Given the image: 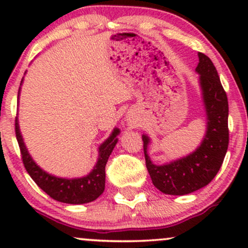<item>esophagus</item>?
<instances>
[{
    "label": "esophagus",
    "instance_id": "obj_1",
    "mask_svg": "<svg viewBox=\"0 0 248 248\" xmlns=\"http://www.w3.org/2000/svg\"><path fill=\"white\" fill-rule=\"evenodd\" d=\"M126 121H127V124H129L130 127L136 126V124H139V119L136 118V116L134 115V114H128L127 118H126Z\"/></svg>",
    "mask_w": 248,
    "mask_h": 248
}]
</instances>
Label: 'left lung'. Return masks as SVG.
Returning <instances> with one entry per match:
<instances>
[{
    "label": "left lung",
    "mask_w": 248,
    "mask_h": 248,
    "mask_svg": "<svg viewBox=\"0 0 248 248\" xmlns=\"http://www.w3.org/2000/svg\"><path fill=\"white\" fill-rule=\"evenodd\" d=\"M198 58L196 72L206 114V132L201 146L187 156L156 166L148 155L150 139L142 135L148 172L154 186L166 195H187L207 186L220 169L229 147L226 92L211 59L202 52H198Z\"/></svg>",
    "instance_id": "obj_1"
}]
</instances>
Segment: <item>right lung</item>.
I'll return each instance as SVG.
<instances>
[{
    "label": "right lung",
    "instance_id": "1",
    "mask_svg": "<svg viewBox=\"0 0 248 248\" xmlns=\"http://www.w3.org/2000/svg\"><path fill=\"white\" fill-rule=\"evenodd\" d=\"M23 82V79H22ZM21 91V88H19ZM18 91V96H19ZM15 132L16 139L18 142L19 149H21L22 160L30 177L35 181L45 193L56 201L66 204H85L95 201L105 190V167L108 161V157L114 149L115 144L118 143V135L120 134L119 128H114L109 138L106 141L102 142L99 147V156L94 168L88 175L80 178H62L51 175V173L44 171L36 162L32 160L28 152L27 147L22 138L21 130H19L18 119L15 120Z\"/></svg>",
    "mask_w": 248,
    "mask_h": 248
}]
</instances>
